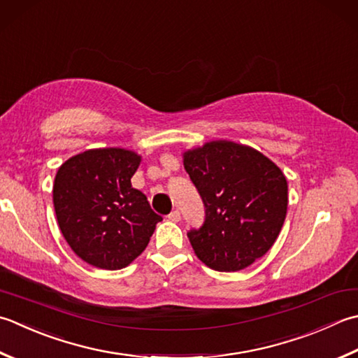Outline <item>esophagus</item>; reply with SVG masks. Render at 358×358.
Returning <instances> with one entry per match:
<instances>
[{
  "label": "esophagus",
  "instance_id": "1",
  "mask_svg": "<svg viewBox=\"0 0 358 358\" xmlns=\"http://www.w3.org/2000/svg\"><path fill=\"white\" fill-rule=\"evenodd\" d=\"M167 219H169L171 222H178L180 220V211L178 209H173V211L167 215Z\"/></svg>",
  "mask_w": 358,
  "mask_h": 358
}]
</instances>
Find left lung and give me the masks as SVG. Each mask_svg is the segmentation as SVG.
I'll list each match as a JSON object with an SVG mask.
<instances>
[{"instance_id":"left-lung-1","label":"left lung","mask_w":358,"mask_h":358,"mask_svg":"<svg viewBox=\"0 0 358 358\" xmlns=\"http://www.w3.org/2000/svg\"><path fill=\"white\" fill-rule=\"evenodd\" d=\"M185 169L205 205V222L187 233L208 267L237 271L273 247L287 214V180L251 147L213 141L185 153Z\"/></svg>"}]
</instances>
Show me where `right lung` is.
Segmentation results:
<instances>
[{"label":"right lung","mask_w":358,"mask_h":358,"mask_svg":"<svg viewBox=\"0 0 358 358\" xmlns=\"http://www.w3.org/2000/svg\"><path fill=\"white\" fill-rule=\"evenodd\" d=\"M141 157L125 149H93L65 161L52 187L63 237L82 261L119 270L145 250L163 220L131 187Z\"/></svg>","instance_id":"obj_1"}]
</instances>
